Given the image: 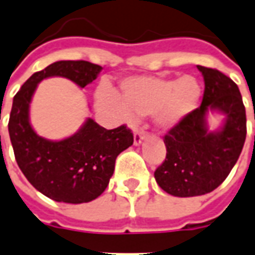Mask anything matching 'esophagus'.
<instances>
[{"mask_svg": "<svg viewBox=\"0 0 255 255\" xmlns=\"http://www.w3.org/2000/svg\"><path fill=\"white\" fill-rule=\"evenodd\" d=\"M144 136H146V133L143 132V131H135L133 132V144H140L142 143V140L144 139Z\"/></svg>", "mask_w": 255, "mask_h": 255, "instance_id": "34e87169", "label": "esophagus"}]
</instances>
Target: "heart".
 Masks as SVG:
<instances>
[{"label": "heart", "instance_id": "heart-1", "mask_svg": "<svg viewBox=\"0 0 255 255\" xmlns=\"http://www.w3.org/2000/svg\"><path fill=\"white\" fill-rule=\"evenodd\" d=\"M123 100L111 89H101L97 100L101 106L111 109L123 122H133L135 116L154 113L161 128H172L191 113L202 97L197 78L184 75L172 78L136 76L122 82Z\"/></svg>", "mask_w": 255, "mask_h": 255}]
</instances>
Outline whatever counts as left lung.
Wrapping results in <instances>:
<instances>
[{"mask_svg": "<svg viewBox=\"0 0 255 255\" xmlns=\"http://www.w3.org/2000/svg\"><path fill=\"white\" fill-rule=\"evenodd\" d=\"M198 69L205 80L202 104L164 136L165 161L154 172L157 184L175 197H197L219 187L246 140V109L235 82L213 68ZM209 111L226 116L217 131H208Z\"/></svg>", "mask_w": 255, "mask_h": 255, "instance_id": "1", "label": "left lung"}]
</instances>
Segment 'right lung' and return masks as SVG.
<instances>
[{
	"label": "right lung",
	"mask_w": 255,
	"mask_h": 255,
	"mask_svg": "<svg viewBox=\"0 0 255 255\" xmlns=\"http://www.w3.org/2000/svg\"><path fill=\"white\" fill-rule=\"evenodd\" d=\"M101 69L83 60L57 61L34 73L14 95L8 123L14 158L27 180L53 201L83 203L100 197L109 184L117 155L133 143L127 126L106 129L93 119L57 142L42 138L31 127L30 104L41 80L63 76L83 89Z\"/></svg>",
	"instance_id": "add662e5"
}]
</instances>
